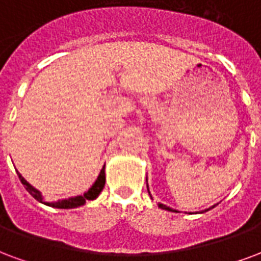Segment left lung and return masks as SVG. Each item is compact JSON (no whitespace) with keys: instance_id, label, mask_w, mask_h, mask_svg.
Returning <instances> with one entry per match:
<instances>
[{"instance_id":"obj_1","label":"left lung","mask_w":261,"mask_h":261,"mask_svg":"<svg viewBox=\"0 0 261 261\" xmlns=\"http://www.w3.org/2000/svg\"><path fill=\"white\" fill-rule=\"evenodd\" d=\"M146 180H147V179H146ZM147 191H149V185H147ZM149 195H150V191H149ZM150 197H151V195H150ZM159 207H160V208H163V210L175 211V213H178V211L174 210V208H171V207L165 206V204H161V203H159ZM214 207H216V204H214V206H213V207H210V208H214ZM210 208H207V210H204V211H208V210H210ZM204 211H201V213H204Z\"/></svg>"}]
</instances>
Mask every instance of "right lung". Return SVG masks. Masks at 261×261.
<instances>
[{
    "instance_id": "right-lung-1",
    "label": "right lung",
    "mask_w": 261,
    "mask_h": 261,
    "mask_svg": "<svg viewBox=\"0 0 261 261\" xmlns=\"http://www.w3.org/2000/svg\"><path fill=\"white\" fill-rule=\"evenodd\" d=\"M106 165L102 167V170L100 171V174L97 176L96 182L91 185V188L89 189L87 192H85L83 195H79V196H75V197H69V199H64V200H57V201H45L43 195H41V192L37 191L34 186H32L28 182V180L24 179L22 175L19 174L18 171V176L20 182L23 184V186L26 188V191L29 192L30 195L33 196L34 199L40 203H43L45 206H50V207H54V208H75V207H81L83 204H86L87 200H94L97 196L100 195L102 191V188L106 185Z\"/></svg>"
}]
</instances>
